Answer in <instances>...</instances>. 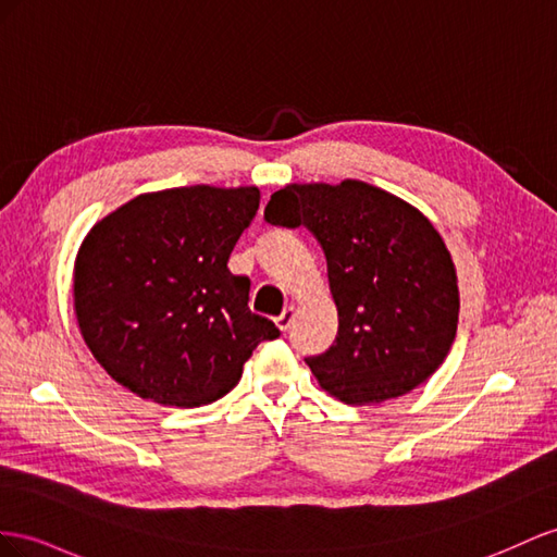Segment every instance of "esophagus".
<instances>
[{"instance_id": "34e87169", "label": "esophagus", "mask_w": 557, "mask_h": 557, "mask_svg": "<svg viewBox=\"0 0 557 557\" xmlns=\"http://www.w3.org/2000/svg\"><path fill=\"white\" fill-rule=\"evenodd\" d=\"M292 322H294V306H287V308H284V310L280 312V315L275 318V324L280 326L282 332H287Z\"/></svg>"}]
</instances>
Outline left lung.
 Here are the masks:
<instances>
[{"mask_svg": "<svg viewBox=\"0 0 557 557\" xmlns=\"http://www.w3.org/2000/svg\"><path fill=\"white\" fill-rule=\"evenodd\" d=\"M263 216L270 225H306L324 251L338 334L306 362L326 393L352 407L393 400L445 362L459 287L445 242L421 211L344 181L287 185Z\"/></svg>", "mask_w": 557, "mask_h": 557, "instance_id": "8db88e82", "label": "left lung"}]
</instances>
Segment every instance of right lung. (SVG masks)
I'll use <instances>...</instances> for the list:
<instances>
[{
    "label": "right lung",
    "mask_w": 557,
    "mask_h": 557,
    "mask_svg": "<svg viewBox=\"0 0 557 557\" xmlns=\"http://www.w3.org/2000/svg\"><path fill=\"white\" fill-rule=\"evenodd\" d=\"M259 188L140 195L91 227L75 263V312L106 372L143 400L199 407L231 393L280 330L249 310L227 259L259 211Z\"/></svg>",
    "instance_id": "add662e5"
}]
</instances>
